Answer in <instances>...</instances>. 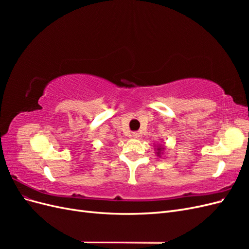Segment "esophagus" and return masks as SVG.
Segmentation results:
<instances>
[{"instance_id":"esophagus-1","label":"esophagus","mask_w":249,"mask_h":249,"mask_svg":"<svg viewBox=\"0 0 249 249\" xmlns=\"http://www.w3.org/2000/svg\"><path fill=\"white\" fill-rule=\"evenodd\" d=\"M139 136H140V135H139V133H137V132H135V133L132 134V137H133V138H139Z\"/></svg>"}]
</instances>
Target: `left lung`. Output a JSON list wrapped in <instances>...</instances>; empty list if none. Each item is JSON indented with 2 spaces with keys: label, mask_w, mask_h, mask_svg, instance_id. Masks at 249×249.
Returning a JSON list of instances; mask_svg holds the SVG:
<instances>
[{
  "label": "left lung",
  "mask_w": 249,
  "mask_h": 249,
  "mask_svg": "<svg viewBox=\"0 0 249 249\" xmlns=\"http://www.w3.org/2000/svg\"><path fill=\"white\" fill-rule=\"evenodd\" d=\"M164 149H165V145L164 144H157V145H155V150H156V154H157V156L159 157V158H161L162 157V155L164 154Z\"/></svg>",
  "instance_id": "1"
}]
</instances>
